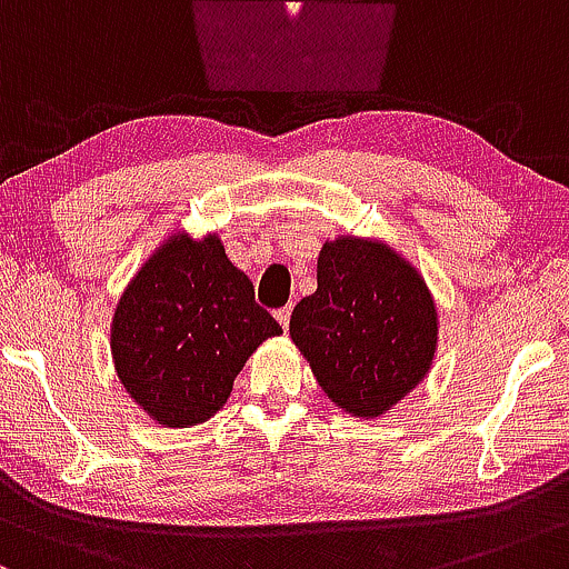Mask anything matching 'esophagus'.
Segmentation results:
<instances>
[{
  "label": "esophagus",
  "instance_id": "1",
  "mask_svg": "<svg viewBox=\"0 0 569 569\" xmlns=\"http://www.w3.org/2000/svg\"><path fill=\"white\" fill-rule=\"evenodd\" d=\"M290 315H292V306H284V309H279V311H277V319H279V325H282L284 330L290 328Z\"/></svg>",
  "mask_w": 569,
  "mask_h": 569
}]
</instances>
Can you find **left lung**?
Here are the masks:
<instances>
[{"mask_svg": "<svg viewBox=\"0 0 569 569\" xmlns=\"http://www.w3.org/2000/svg\"><path fill=\"white\" fill-rule=\"evenodd\" d=\"M438 306L419 268L387 241L343 233L317 258V292L292 309L290 338L330 403L357 419L398 406L430 373Z\"/></svg>", "mask_w": 569, "mask_h": 569, "instance_id": "obj_1", "label": "left lung"}]
</instances>
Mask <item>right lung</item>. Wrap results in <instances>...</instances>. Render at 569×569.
<instances>
[{
	"mask_svg": "<svg viewBox=\"0 0 569 569\" xmlns=\"http://www.w3.org/2000/svg\"><path fill=\"white\" fill-rule=\"evenodd\" d=\"M279 333L220 236L174 231L126 284L110 349L133 403L177 430L214 417L254 349Z\"/></svg>",
	"mask_w": 569,
	"mask_h": 569,
	"instance_id": "obj_1",
	"label": "right lung"
}]
</instances>
